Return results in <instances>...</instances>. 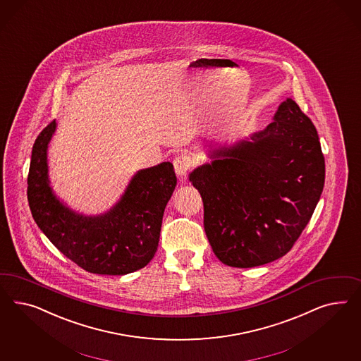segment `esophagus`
I'll return each instance as SVG.
<instances>
[{
    "label": "esophagus",
    "mask_w": 361,
    "mask_h": 361,
    "mask_svg": "<svg viewBox=\"0 0 361 361\" xmlns=\"http://www.w3.org/2000/svg\"><path fill=\"white\" fill-rule=\"evenodd\" d=\"M195 165L193 159L186 154V153H180L178 156H176L173 160V166H175L176 173L178 176H185L186 172Z\"/></svg>",
    "instance_id": "34e87169"
}]
</instances>
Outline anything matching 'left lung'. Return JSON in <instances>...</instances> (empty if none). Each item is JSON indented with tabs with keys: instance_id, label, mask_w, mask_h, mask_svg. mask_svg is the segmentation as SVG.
<instances>
[{
	"instance_id": "left-lung-1",
	"label": "left lung",
	"mask_w": 361,
	"mask_h": 361,
	"mask_svg": "<svg viewBox=\"0 0 361 361\" xmlns=\"http://www.w3.org/2000/svg\"><path fill=\"white\" fill-rule=\"evenodd\" d=\"M252 142L213 152L189 180L204 202V228L219 261L255 267L290 252L323 192L326 164L317 128L293 99Z\"/></svg>"
}]
</instances>
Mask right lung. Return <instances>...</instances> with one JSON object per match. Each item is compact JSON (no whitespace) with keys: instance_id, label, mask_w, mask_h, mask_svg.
<instances>
[{"instance_id":"obj_1","label":"right lung","mask_w":361,"mask_h":361,"mask_svg":"<svg viewBox=\"0 0 361 361\" xmlns=\"http://www.w3.org/2000/svg\"><path fill=\"white\" fill-rule=\"evenodd\" d=\"M55 121L35 139L27 175V201L44 235L88 273L124 275L151 262L159 246L165 207L177 178L172 163L139 171L121 201L98 217H85L55 198L47 180V144Z\"/></svg>"}]
</instances>
